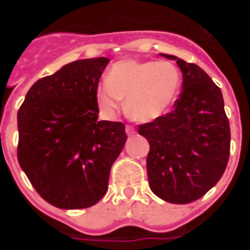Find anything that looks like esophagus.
<instances>
[{
    "mask_svg": "<svg viewBox=\"0 0 250 250\" xmlns=\"http://www.w3.org/2000/svg\"><path fill=\"white\" fill-rule=\"evenodd\" d=\"M125 131H126V134L129 136H132L136 134V129L134 126H131V125H126V127H125Z\"/></svg>",
    "mask_w": 250,
    "mask_h": 250,
    "instance_id": "esophagus-1",
    "label": "esophagus"
}]
</instances>
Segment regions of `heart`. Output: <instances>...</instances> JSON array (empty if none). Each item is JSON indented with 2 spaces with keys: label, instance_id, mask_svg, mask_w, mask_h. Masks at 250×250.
Masks as SVG:
<instances>
[{
  "label": "heart",
  "instance_id": "heart-1",
  "mask_svg": "<svg viewBox=\"0 0 250 250\" xmlns=\"http://www.w3.org/2000/svg\"><path fill=\"white\" fill-rule=\"evenodd\" d=\"M182 85L180 71L169 61L121 60L110 67L107 79L96 86L101 112L112 118L125 100L127 114L147 123L164 115L175 101Z\"/></svg>",
  "mask_w": 250,
  "mask_h": 250
}]
</instances>
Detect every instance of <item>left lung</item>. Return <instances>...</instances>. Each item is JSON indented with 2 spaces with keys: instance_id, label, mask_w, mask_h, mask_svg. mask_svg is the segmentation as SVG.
Masks as SVG:
<instances>
[{
  "instance_id": "8db88e82",
  "label": "left lung",
  "mask_w": 250,
  "mask_h": 250,
  "mask_svg": "<svg viewBox=\"0 0 250 250\" xmlns=\"http://www.w3.org/2000/svg\"><path fill=\"white\" fill-rule=\"evenodd\" d=\"M183 72V90L173 111L139 125L150 144L149 185L165 202H195L219 182L230 154V127L220 89L195 63L173 55Z\"/></svg>"
}]
</instances>
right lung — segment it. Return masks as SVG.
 I'll use <instances>...</instances> for the list:
<instances>
[{
	"instance_id": "add662e5",
	"label": "right lung",
	"mask_w": 250,
	"mask_h": 250,
	"mask_svg": "<svg viewBox=\"0 0 250 250\" xmlns=\"http://www.w3.org/2000/svg\"><path fill=\"white\" fill-rule=\"evenodd\" d=\"M106 57L77 60L32 85L17 112V159L51 205L83 209L107 191L126 143L123 123L99 121L96 86Z\"/></svg>"
}]
</instances>
